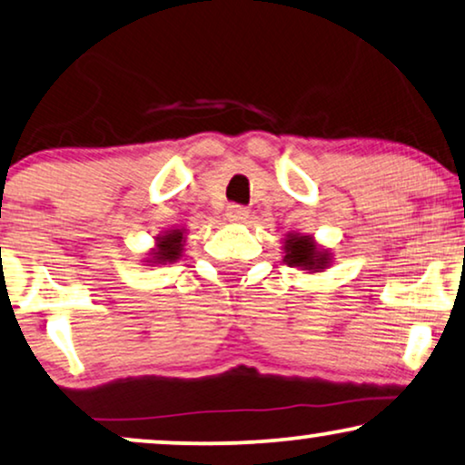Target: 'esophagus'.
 Instances as JSON below:
<instances>
[{"label": "esophagus", "mask_w": 465, "mask_h": 465, "mask_svg": "<svg viewBox=\"0 0 465 465\" xmlns=\"http://www.w3.org/2000/svg\"><path fill=\"white\" fill-rule=\"evenodd\" d=\"M247 215H250V211L241 207V204H231V207L226 209V218L231 222H245Z\"/></svg>", "instance_id": "esophagus-1"}]
</instances>
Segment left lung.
Returning a JSON list of instances; mask_svg holds the SVG:
<instances>
[{
	"mask_svg": "<svg viewBox=\"0 0 465 465\" xmlns=\"http://www.w3.org/2000/svg\"><path fill=\"white\" fill-rule=\"evenodd\" d=\"M284 261L291 267H303L307 271H321L329 264L327 252H318L310 237H288L286 239Z\"/></svg>",
	"mask_w": 465,
	"mask_h": 465,
	"instance_id": "left-lung-1",
	"label": "left lung"
}]
</instances>
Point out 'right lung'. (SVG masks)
<instances>
[{
    "label": "right lung",
    "mask_w": 465,
    "mask_h": 465,
    "mask_svg": "<svg viewBox=\"0 0 465 465\" xmlns=\"http://www.w3.org/2000/svg\"><path fill=\"white\" fill-rule=\"evenodd\" d=\"M158 252H155L153 261L155 262H173L181 256V247H183V232L171 231L164 237H158Z\"/></svg>",
    "instance_id": "obj_1"
}]
</instances>
